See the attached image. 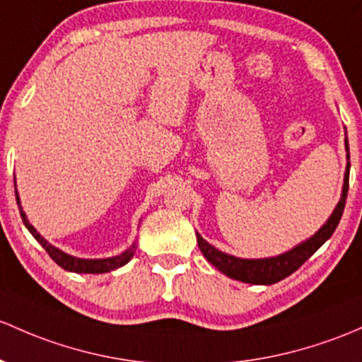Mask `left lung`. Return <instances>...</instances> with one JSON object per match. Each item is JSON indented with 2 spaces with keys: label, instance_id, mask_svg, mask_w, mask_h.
Returning a JSON list of instances; mask_svg holds the SVG:
<instances>
[{
  "label": "left lung",
  "instance_id": "8db88e82",
  "mask_svg": "<svg viewBox=\"0 0 362 362\" xmlns=\"http://www.w3.org/2000/svg\"><path fill=\"white\" fill-rule=\"evenodd\" d=\"M345 147H347V168H345V178H344V189H341V197L338 201L337 208H334L332 216L326 220L325 226L315 232L312 238L307 241L300 243L298 246L286 251L283 255L271 258H257V260H248V258H238L232 255L223 253V251L216 250L210 243L204 241L199 234L197 235V245H199L201 253L204 255L211 265H215L220 272L226 276L232 277V279L243 281V283L250 284H274L277 281L284 279V277L291 276L303 262H307L312 255L315 253L334 232L340 222L341 215H344L345 201H347L349 192V171H351V154H349V142L345 139Z\"/></svg>",
  "mask_w": 362,
  "mask_h": 362
}]
</instances>
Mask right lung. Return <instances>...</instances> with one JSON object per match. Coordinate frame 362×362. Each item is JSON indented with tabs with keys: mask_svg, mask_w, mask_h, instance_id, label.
I'll return each instance as SVG.
<instances>
[{
	"mask_svg": "<svg viewBox=\"0 0 362 362\" xmlns=\"http://www.w3.org/2000/svg\"><path fill=\"white\" fill-rule=\"evenodd\" d=\"M15 197H17V204H18V210H21V216H22V222H24V226L28 227L30 234L34 235V239H36V241L40 243L45 250H47V253L50 255L52 260L55 262L57 265H60L62 269H66V271L78 272V274H104V272L116 271V269L123 267L124 264H128V262L132 260L133 253H135V250H136L135 243H133V245L127 251H123L121 255H116V257H111V258H95V260H90V258H76V257H72V255L64 253L62 250L52 246L50 243H48L47 239L40 234V232L30 226L28 216H25V213L21 206V199H18L17 191H15Z\"/></svg>",
	"mask_w": 362,
	"mask_h": 362,
	"instance_id": "1",
	"label": "right lung"
}]
</instances>
